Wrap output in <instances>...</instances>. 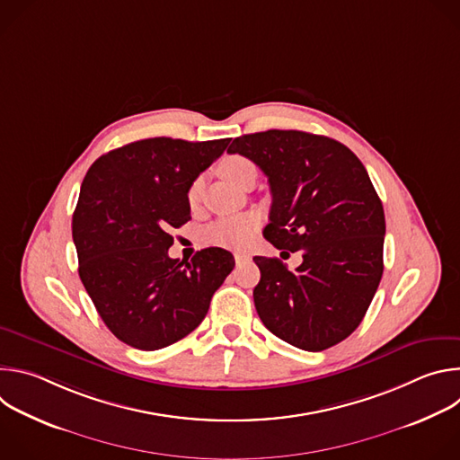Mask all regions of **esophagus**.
I'll return each instance as SVG.
<instances>
[{
    "mask_svg": "<svg viewBox=\"0 0 460 460\" xmlns=\"http://www.w3.org/2000/svg\"><path fill=\"white\" fill-rule=\"evenodd\" d=\"M234 260L236 264H247V261H251V256L247 252H234Z\"/></svg>",
    "mask_w": 460,
    "mask_h": 460,
    "instance_id": "34e87169",
    "label": "esophagus"
}]
</instances>
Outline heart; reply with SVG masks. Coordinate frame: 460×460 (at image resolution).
<instances>
[{
	"mask_svg": "<svg viewBox=\"0 0 460 460\" xmlns=\"http://www.w3.org/2000/svg\"><path fill=\"white\" fill-rule=\"evenodd\" d=\"M218 171L224 178H227L229 181H233L236 185H242V181L249 176H256L254 164L251 160H247L245 156H238V155L224 158ZM202 190H204V180L196 178L189 185L187 202L190 206L199 204ZM256 227H258L256 215H240V217L220 218L208 227L206 240L218 247H242L252 238Z\"/></svg>",
	"mask_w": 460,
	"mask_h": 460,
	"instance_id": "b5f03b06",
	"label": "heart"
}]
</instances>
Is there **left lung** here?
Returning <instances> with one entry per match:
<instances>
[{"instance_id": "1", "label": "left lung", "mask_w": 460, "mask_h": 460, "mask_svg": "<svg viewBox=\"0 0 460 460\" xmlns=\"http://www.w3.org/2000/svg\"><path fill=\"white\" fill-rule=\"evenodd\" d=\"M227 153L249 158L270 180L266 240L304 258L295 271L279 258H252L260 320L305 351L342 342L362 322L384 271V209L366 167L344 144L302 130L243 135Z\"/></svg>"}]
</instances>
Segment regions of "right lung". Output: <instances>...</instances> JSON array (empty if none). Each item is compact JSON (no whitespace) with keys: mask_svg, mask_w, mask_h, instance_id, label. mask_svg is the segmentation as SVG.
<instances>
[{"mask_svg":"<svg viewBox=\"0 0 460 460\" xmlns=\"http://www.w3.org/2000/svg\"><path fill=\"white\" fill-rule=\"evenodd\" d=\"M229 138H147L100 156L87 171L73 215L80 279L111 333L155 351L187 337L206 318L234 268L222 247L190 261L169 258L171 229L190 220L189 185Z\"/></svg>","mask_w":460,"mask_h":460,"instance_id":"1","label":"right lung"}]
</instances>
